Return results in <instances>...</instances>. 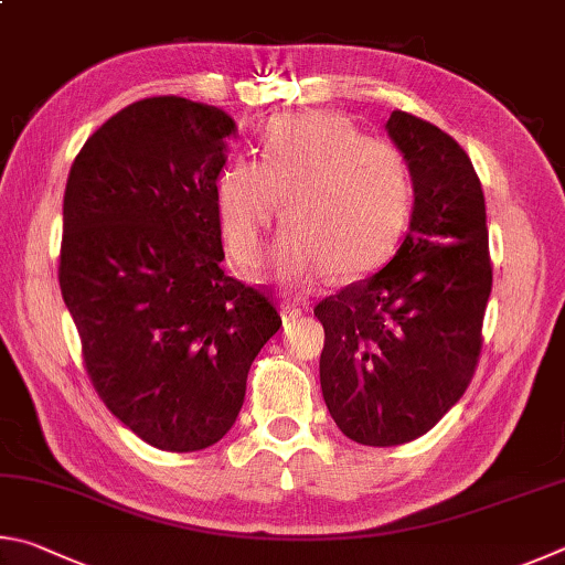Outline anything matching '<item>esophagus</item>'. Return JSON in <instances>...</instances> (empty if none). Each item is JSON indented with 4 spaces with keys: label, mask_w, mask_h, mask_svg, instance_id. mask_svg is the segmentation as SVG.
<instances>
[{
    "label": "esophagus",
    "mask_w": 565,
    "mask_h": 565,
    "mask_svg": "<svg viewBox=\"0 0 565 565\" xmlns=\"http://www.w3.org/2000/svg\"><path fill=\"white\" fill-rule=\"evenodd\" d=\"M280 312H282V320H298L302 315V308H300V305H295V302H282Z\"/></svg>",
    "instance_id": "1"
}]
</instances>
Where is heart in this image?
<instances>
[{"mask_svg":"<svg viewBox=\"0 0 565 565\" xmlns=\"http://www.w3.org/2000/svg\"><path fill=\"white\" fill-rule=\"evenodd\" d=\"M412 201L407 156L330 111L275 118L260 138V161L233 158L213 185L225 250L243 267L263 257L282 203L290 227L275 245L273 273L290 290L377 270L402 243Z\"/></svg>","mask_w":565,"mask_h":565,"instance_id":"b5f03b06","label":"heart"}]
</instances>
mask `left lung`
I'll return each instance as SVG.
<instances>
[{
    "mask_svg": "<svg viewBox=\"0 0 565 565\" xmlns=\"http://www.w3.org/2000/svg\"><path fill=\"white\" fill-rule=\"evenodd\" d=\"M387 134L414 181L392 260L315 308L322 397L344 437L397 447L467 392L491 295L487 203L469 156L429 121L392 111Z\"/></svg>",
    "mask_w": 565,
    "mask_h": 565,
    "instance_id": "1",
    "label": "left lung"
}]
</instances>
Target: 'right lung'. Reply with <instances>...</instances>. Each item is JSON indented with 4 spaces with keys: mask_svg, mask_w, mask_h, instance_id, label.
Here are the masks:
<instances>
[{
    "mask_svg": "<svg viewBox=\"0 0 565 565\" xmlns=\"http://www.w3.org/2000/svg\"><path fill=\"white\" fill-rule=\"evenodd\" d=\"M237 126L156 96L88 136L68 171L58 285L98 397L163 451L221 441L250 364L280 330L265 295L225 275L213 185Z\"/></svg>",
    "mask_w": 565,
    "mask_h": 565,
    "instance_id": "obj_1",
    "label": "right lung"
}]
</instances>
